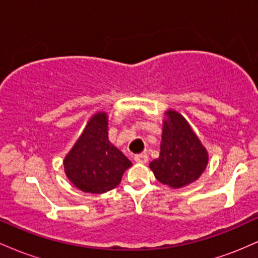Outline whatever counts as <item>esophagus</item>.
Instances as JSON below:
<instances>
[{"instance_id": "obj_1", "label": "esophagus", "mask_w": 258, "mask_h": 258, "mask_svg": "<svg viewBox=\"0 0 258 258\" xmlns=\"http://www.w3.org/2000/svg\"><path fill=\"white\" fill-rule=\"evenodd\" d=\"M135 161L138 162V164H146L148 161V155L147 154H138V155L135 156Z\"/></svg>"}]
</instances>
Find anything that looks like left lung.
<instances>
[{
    "mask_svg": "<svg viewBox=\"0 0 258 258\" xmlns=\"http://www.w3.org/2000/svg\"><path fill=\"white\" fill-rule=\"evenodd\" d=\"M165 115L160 156L149 166L160 183L177 189L199 178L207 166L209 154L179 112L170 109Z\"/></svg>",
    "mask_w": 258,
    "mask_h": 258,
    "instance_id": "obj_1",
    "label": "left lung"
}]
</instances>
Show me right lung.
Here are the masks:
<instances>
[{"mask_svg":"<svg viewBox=\"0 0 258 258\" xmlns=\"http://www.w3.org/2000/svg\"><path fill=\"white\" fill-rule=\"evenodd\" d=\"M132 162L110 143L108 116L99 111L88 120L84 132L64 159L65 174L85 193L102 194L119 185Z\"/></svg>","mask_w":258,"mask_h":258,"instance_id":"1","label":"right lung"}]
</instances>
